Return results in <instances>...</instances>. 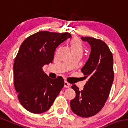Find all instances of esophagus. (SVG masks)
I'll use <instances>...</instances> for the list:
<instances>
[{"instance_id":"esophagus-1","label":"esophagus","mask_w":128,"mask_h":128,"mask_svg":"<svg viewBox=\"0 0 128 128\" xmlns=\"http://www.w3.org/2000/svg\"><path fill=\"white\" fill-rule=\"evenodd\" d=\"M70 84L66 81H65V82H64V87L66 88H70Z\"/></svg>"}]
</instances>
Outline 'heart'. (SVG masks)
<instances>
[{
    "label": "heart",
    "instance_id": "heart-1",
    "mask_svg": "<svg viewBox=\"0 0 128 128\" xmlns=\"http://www.w3.org/2000/svg\"><path fill=\"white\" fill-rule=\"evenodd\" d=\"M70 49L72 53H80L83 52V44L81 41L78 38H73L69 42Z\"/></svg>",
    "mask_w": 128,
    "mask_h": 128
}]
</instances>
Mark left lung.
Masks as SVG:
<instances>
[{
    "instance_id": "obj_1",
    "label": "left lung",
    "mask_w": 128,
    "mask_h": 128,
    "mask_svg": "<svg viewBox=\"0 0 128 128\" xmlns=\"http://www.w3.org/2000/svg\"><path fill=\"white\" fill-rule=\"evenodd\" d=\"M81 39L91 46L88 60L81 69L88 79L81 91L75 84L72 86L76 95L70 101V107L77 116L89 118L101 110L109 95L114 81L113 56L102 40L90 37Z\"/></svg>"
}]
</instances>
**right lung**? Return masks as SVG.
Segmentation results:
<instances>
[{
    "mask_svg": "<svg viewBox=\"0 0 128 128\" xmlns=\"http://www.w3.org/2000/svg\"><path fill=\"white\" fill-rule=\"evenodd\" d=\"M70 37L68 33L41 31L21 45L14 62V84L20 102L29 112L48 110L64 86L62 77L50 78L42 67L52 63L56 48Z\"/></svg>",
    "mask_w": 128,
    "mask_h": 128,
    "instance_id": "obj_1",
    "label": "right lung"
}]
</instances>
